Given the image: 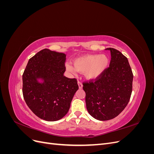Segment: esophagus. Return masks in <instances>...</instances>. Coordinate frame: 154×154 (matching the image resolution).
I'll list each match as a JSON object with an SVG mask.
<instances>
[{"label": "esophagus", "instance_id": "1", "mask_svg": "<svg viewBox=\"0 0 154 154\" xmlns=\"http://www.w3.org/2000/svg\"><path fill=\"white\" fill-rule=\"evenodd\" d=\"M78 87H79V88H82V87H83V85H82V83L80 82H78Z\"/></svg>", "mask_w": 154, "mask_h": 154}]
</instances>
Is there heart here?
Returning <instances> with one entry per match:
<instances>
[{
	"mask_svg": "<svg viewBox=\"0 0 154 154\" xmlns=\"http://www.w3.org/2000/svg\"><path fill=\"white\" fill-rule=\"evenodd\" d=\"M74 66L67 63L68 71L74 73L76 71L84 72L88 80H96L103 74L109 64V58L105 54H85L74 59Z\"/></svg>",
	"mask_w": 154,
	"mask_h": 154,
	"instance_id": "b5f03b06",
	"label": "heart"
}]
</instances>
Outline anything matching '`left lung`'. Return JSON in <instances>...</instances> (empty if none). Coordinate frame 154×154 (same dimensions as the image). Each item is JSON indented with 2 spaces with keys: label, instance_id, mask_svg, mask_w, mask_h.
Here are the masks:
<instances>
[{
  "label": "left lung",
  "instance_id": "8db88e82",
  "mask_svg": "<svg viewBox=\"0 0 154 154\" xmlns=\"http://www.w3.org/2000/svg\"><path fill=\"white\" fill-rule=\"evenodd\" d=\"M109 67L94 82L83 83L88 112L96 119L118 116L127 105L132 91L133 74L127 57L114 48Z\"/></svg>",
  "mask_w": 154,
  "mask_h": 154
}]
</instances>
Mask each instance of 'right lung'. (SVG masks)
<instances>
[{
	"mask_svg": "<svg viewBox=\"0 0 154 154\" xmlns=\"http://www.w3.org/2000/svg\"><path fill=\"white\" fill-rule=\"evenodd\" d=\"M66 54L44 49L31 58L22 75V92L36 116L55 122L67 114L78 89L75 78L63 76Z\"/></svg>",
	"mask_w": 154,
	"mask_h": 154,
	"instance_id": "right-lung-1",
	"label": "right lung"
}]
</instances>
